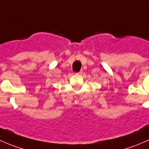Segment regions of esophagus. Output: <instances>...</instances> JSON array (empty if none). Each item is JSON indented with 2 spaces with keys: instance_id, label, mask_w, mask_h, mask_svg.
Listing matches in <instances>:
<instances>
[{
  "instance_id": "obj_1",
  "label": "esophagus",
  "mask_w": 149,
  "mask_h": 149,
  "mask_svg": "<svg viewBox=\"0 0 149 149\" xmlns=\"http://www.w3.org/2000/svg\"><path fill=\"white\" fill-rule=\"evenodd\" d=\"M82 73H83V70H80V71H79V72H78V73H77V74L81 75V74H82Z\"/></svg>"
}]
</instances>
